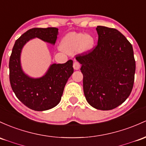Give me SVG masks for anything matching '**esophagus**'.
Here are the masks:
<instances>
[{"label": "esophagus", "mask_w": 146, "mask_h": 146, "mask_svg": "<svg viewBox=\"0 0 146 146\" xmlns=\"http://www.w3.org/2000/svg\"><path fill=\"white\" fill-rule=\"evenodd\" d=\"M73 68H74L75 70H78L80 68V64L78 62H77V61H75L73 62Z\"/></svg>", "instance_id": "esophagus-1"}]
</instances>
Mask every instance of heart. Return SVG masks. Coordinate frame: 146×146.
<instances>
[{
	"label": "heart",
	"instance_id": "1",
	"mask_svg": "<svg viewBox=\"0 0 146 146\" xmlns=\"http://www.w3.org/2000/svg\"><path fill=\"white\" fill-rule=\"evenodd\" d=\"M95 40L90 35L84 33H68L62 39L61 48L68 53H74L79 50L88 51L92 49Z\"/></svg>",
	"mask_w": 146,
	"mask_h": 146
}]
</instances>
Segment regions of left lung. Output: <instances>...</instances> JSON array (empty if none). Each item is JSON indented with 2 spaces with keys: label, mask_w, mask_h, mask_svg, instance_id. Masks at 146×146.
<instances>
[{
  "label": "left lung",
  "mask_w": 146,
  "mask_h": 146,
  "mask_svg": "<svg viewBox=\"0 0 146 146\" xmlns=\"http://www.w3.org/2000/svg\"><path fill=\"white\" fill-rule=\"evenodd\" d=\"M98 44L76 55L81 64L83 89L88 103L111 110L125 101L134 82L136 63L132 44L114 28L97 26Z\"/></svg>",
  "instance_id": "obj_1"
}]
</instances>
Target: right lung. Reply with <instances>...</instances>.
<instances>
[{"instance_id":"1","label":"right lung","mask_w":146,"mask_h":146,"mask_svg":"<svg viewBox=\"0 0 146 146\" xmlns=\"http://www.w3.org/2000/svg\"><path fill=\"white\" fill-rule=\"evenodd\" d=\"M57 34L56 28L30 29L15 41L12 48L9 62L11 86L17 98L35 111H45L58 105L66 84L73 73V61L53 64L45 76L34 79L26 76L21 69V52L24 45L35 37L55 44Z\"/></svg>"}]
</instances>
